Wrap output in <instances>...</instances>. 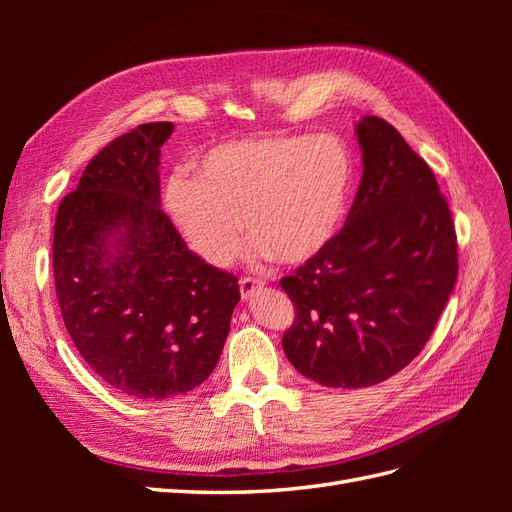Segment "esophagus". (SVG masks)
<instances>
[{
  "label": "esophagus",
  "mask_w": 512,
  "mask_h": 512,
  "mask_svg": "<svg viewBox=\"0 0 512 512\" xmlns=\"http://www.w3.org/2000/svg\"><path fill=\"white\" fill-rule=\"evenodd\" d=\"M262 286H265V282H262V280H254V277H241V282H239L241 297H243V299L254 297V292L260 290Z\"/></svg>",
  "instance_id": "esophagus-1"
}]
</instances>
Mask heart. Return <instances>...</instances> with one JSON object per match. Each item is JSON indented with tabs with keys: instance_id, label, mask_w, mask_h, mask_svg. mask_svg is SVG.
<instances>
[{
	"instance_id": "1",
	"label": "heart",
	"mask_w": 512,
	"mask_h": 512,
	"mask_svg": "<svg viewBox=\"0 0 512 512\" xmlns=\"http://www.w3.org/2000/svg\"><path fill=\"white\" fill-rule=\"evenodd\" d=\"M352 160L333 136H265L222 143L200 156L192 181L166 185L164 205L190 250L228 267L243 226L258 256L303 265L322 254L344 224Z\"/></svg>"
}]
</instances>
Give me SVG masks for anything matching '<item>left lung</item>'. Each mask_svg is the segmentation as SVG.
Here are the masks:
<instances>
[{"mask_svg":"<svg viewBox=\"0 0 512 512\" xmlns=\"http://www.w3.org/2000/svg\"><path fill=\"white\" fill-rule=\"evenodd\" d=\"M363 177L333 243L280 282L294 303L282 346L299 374L363 389L427 344L457 280V235L423 158L391 123H356Z\"/></svg>","mask_w":512,"mask_h":512,"instance_id":"left-lung-1","label":"left lung"}]
</instances>
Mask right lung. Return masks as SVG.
<instances>
[{"label":"right lung","instance_id":"right-lung-1","mask_svg":"<svg viewBox=\"0 0 512 512\" xmlns=\"http://www.w3.org/2000/svg\"><path fill=\"white\" fill-rule=\"evenodd\" d=\"M173 123H143L94 156L59 203L53 275L64 324L115 391L160 401L220 361L239 280L198 258L162 211L160 147Z\"/></svg>","mask_w":512,"mask_h":512}]
</instances>
